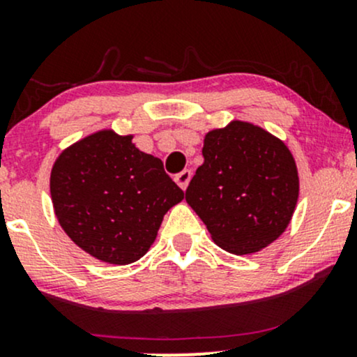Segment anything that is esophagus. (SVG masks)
<instances>
[{"label":"esophagus","instance_id":"obj_1","mask_svg":"<svg viewBox=\"0 0 357 357\" xmlns=\"http://www.w3.org/2000/svg\"><path fill=\"white\" fill-rule=\"evenodd\" d=\"M176 183H178V186L181 188V190H186L188 188V183H190L191 179V171L190 169H184L181 173L176 174Z\"/></svg>","mask_w":357,"mask_h":357}]
</instances>
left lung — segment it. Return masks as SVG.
Listing matches in <instances>:
<instances>
[{
    "instance_id": "1",
    "label": "left lung",
    "mask_w": 357,
    "mask_h": 357,
    "mask_svg": "<svg viewBox=\"0 0 357 357\" xmlns=\"http://www.w3.org/2000/svg\"><path fill=\"white\" fill-rule=\"evenodd\" d=\"M204 162L186 190V202L213 241L236 255L277 240L298 198L296 161L267 130L235 121L206 134Z\"/></svg>"
}]
</instances>
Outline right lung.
I'll use <instances>...</instances> for the list:
<instances>
[{
	"label": "right lung",
	"mask_w": 357,
	"mask_h": 357,
	"mask_svg": "<svg viewBox=\"0 0 357 357\" xmlns=\"http://www.w3.org/2000/svg\"><path fill=\"white\" fill-rule=\"evenodd\" d=\"M50 192L65 233L92 257L116 265L144 255L162 216L184 198L161 159L112 130L65 149L53 165Z\"/></svg>",
	"instance_id": "obj_1"
}]
</instances>
